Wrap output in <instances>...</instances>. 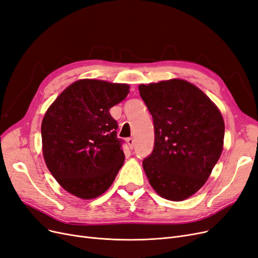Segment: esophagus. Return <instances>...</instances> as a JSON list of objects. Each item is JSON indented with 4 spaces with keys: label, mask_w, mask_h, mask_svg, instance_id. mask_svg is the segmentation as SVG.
Instances as JSON below:
<instances>
[{
    "label": "esophagus",
    "mask_w": 258,
    "mask_h": 258,
    "mask_svg": "<svg viewBox=\"0 0 258 258\" xmlns=\"http://www.w3.org/2000/svg\"><path fill=\"white\" fill-rule=\"evenodd\" d=\"M126 143H127L128 147H130L131 149H133V147H134V139H133L132 137H130V138L126 139Z\"/></svg>",
    "instance_id": "esophagus-1"
}]
</instances>
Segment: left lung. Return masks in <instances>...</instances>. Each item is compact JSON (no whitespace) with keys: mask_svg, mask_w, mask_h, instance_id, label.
<instances>
[{"mask_svg":"<svg viewBox=\"0 0 258 258\" xmlns=\"http://www.w3.org/2000/svg\"><path fill=\"white\" fill-rule=\"evenodd\" d=\"M138 89L154 124L153 151L143 161L148 180L163 198L184 201L206 183L220 159L225 133L222 114L186 80Z\"/></svg>","mask_w":258,"mask_h":258,"instance_id":"left-lung-1","label":"left lung"}]
</instances>
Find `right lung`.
Listing matches in <instances>:
<instances>
[{
  "instance_id": "obj_1",
  "label": "right lung",
  "mask_w": 258,
  "mask_h": 258,
  "mask_svg": "<svg viewBox=\"0 0 258 258\" xmlns=\"http://www.w3.org/2000/svg\"><path fill=\"white\" fill-rule=\"evenodd\" d=\"M130 92L125 84L81 79L66 88L41 122L43 155L65 190L93 199L110 187L122 167L118 123L109 112Z\"/></svg>"
}]
</instances>
